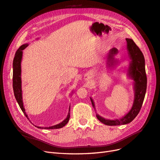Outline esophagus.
<instances>
[{"label": "esophagus", "instance_id": "esophagus-1", "mask_svg": "<svg viewBox=\"0 0 160 160\" xmlns=\"http://www.w3.org/2000/svg\"><path fill=\"white\" fill-rule=\"evenodd\" d=\"M90 79H91V76H89V75H86L85 77V79H86L87 81L90 80Z\"/></svg>", "mask_w": 160, "mask_h": 160}]
</instances>
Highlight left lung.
<instances>
[{"label":"left lung","mask_w":160,"mask_h":160,"mask_svg":"<svg viewBox=\"0 0 160 160\" xmlns=\"http://www.w3.org/2000/svg\"><path fill=\"white\" fill-rule=\"evenodd\" d=\"M128 49L130 59H132L128 72L129 76L134 81L135 89V99L133 107L129 112L125 115L122 118L115 120L105 119L97 114L98 118L101 123L107 125H119L127 124L135 118L138 115L143 102L145 95L147 89V77L145 69V59L142 52L136 45L134 41L131 38H126ZM118 53V49L116 48L111 49L108 55V60L113 64V56ZM91 101L93 107H95L93 101L91 98Z\"/></svg>","instance_id":"8db88e82"}]
</instances>
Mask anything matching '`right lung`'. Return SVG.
<instances>
[{
	"label": "right lung",
	"mask_w": 160,
	"mask_h": 160,
	"mask_svg": "<svg viewBox=\"0 0 160 160\" xmlns=\"http://www.w3.org/2000/svg\"><path fill=\"white\" fill-rule=\"evenodd\" d=\"M28 46L27 44H25L21 45L20 47L18 48V50L17 51L14 57L13 60V75H12V87H13V91H14V97H15L16 100L18 103L19 107L22 111L24 114L25 115L26 117L28 118V116L26 114L25 108L23 107V103H22V90H21V62L22 59V50H24L25 48ZM70 108L69 113L67 115V118L62 121L61 123L59 124H57L54 126H51L49 128H45V129H59L64 127L65 125L68 123L69 118H70ZM38 128H41V127H37Z\"/></svg>",
	"instance_id": "1"
}]
</instances>
